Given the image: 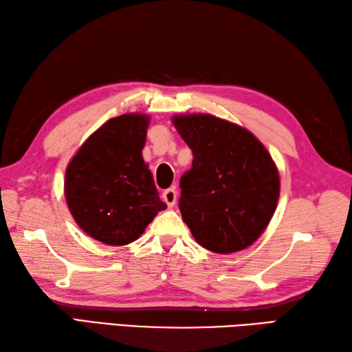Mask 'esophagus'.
<instances>
[{"instance_id":"34e87169","label":"esophagus","mask_w":352,"mask_h":352,"mask_svg":"<svg viewBox=\"0 0 352 352\" xmlns=\"http://www.w3.org/2000/svg\"><path fill=\"white\" fill-rule=\"evenodd\" d=\"M162 198H163L164 203H166L168 207H174L175 203H177V192H175V189L163 190Z\"/></svg>"}]
</instances>
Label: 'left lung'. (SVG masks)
<instances>
[{
  "label": "left lung",
  "instance_id": "8db88e82",
  "mask_svg": "<svg viewBox=\"0 0 352 352\" xmlns=\"http://www.w3.org/2000/svg\"><path fill=\"white\" fill-rule=\"evenodd\" d=\"M172 122L193 154L178 203L192 236L218 254L248 248L278 203L280 175L271 154L251 131L226 119L192 113Z\"/></svg>",
  "mask_w": 352,
  "mask_h": 352
}]
</instances>
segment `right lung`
<instances>
[{
  "instance_id": "1",
  "label": "right lung",
  "mask_w": 352,
  "mask_h": 352,
  "mask_svg": "<svg viewBox=\"0 0 352 352\" xmlns=\"http://www.w3.org/2000/svg\"><path fill=\"white\" fill-rule=\"evenodd\" d=\"M149 116L111 118L87 138L65 174L72 218L95 241L122 246L140 237L166 204L142 157Z\"/></svg>"
}]
</instances>
